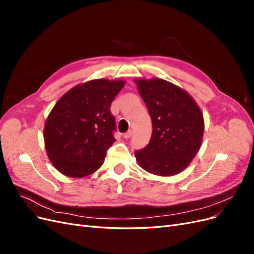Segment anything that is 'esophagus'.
Instances as JSON below:
<instances>
[{"instance_id":"34e87169","label":"esophagus","mask_w":254,"mask_h":254,"mask_svg":"<svg viewBox=\"0 0 254 254\" xmlns=\"http://www.w3.org/2000/svg\"><path fill=\"white\" fill-rule=\"evenodd\" d=\"M131 135H132V130H128L127 132H125V133H124V137H125L126 140L130 139V137H131Z\"/></svg>"}]
</instances>
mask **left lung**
Instances as JSON below:
<instances>
[{"label":"left lung","mask_w":254,"mask_h":254,"mask_svg":"<svg viewBox=\"0 0 254 254\" xmlns=\"http://www.w3.org/2000/svg\"><path fill=\"white\" fill-rule=\"evenodd\" d=\"M152 122L149 143L134 151L146 172L174 176L188 167L200 148L204 122L188 92L161 78L135 80Z\"/></svg>","instance_id":"8db88e82"}]
</instances>
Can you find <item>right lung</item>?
I'll return each mask as SVG.
<instances>
[{
  "label": "right lung",
  "mask_w": 254,
  "mask_h": 254,
  "mask_svg": "<svg viewBox=\"0 0 254 254\" xmlns=\"http://www.w3.org/2000/svg\"><path fill=\"white\" fill-rule=\"evenodd\" d=\"M125 81L94 79L74 87L45 122L44 143L52 164L67 177H86L104 163L117 130L110 107Z\"/></svg>",
  "instance_id": "add662e5"
}]
</instances>
